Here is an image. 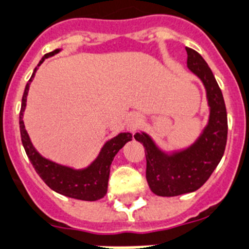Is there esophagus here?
<instances>
[{"label": "esophagus", "mask_w": 249, "mask_h": 249, "mask_svg": "<svg viewBox=\"0 0 249 249\" xmlns=\"http://www.w3.org/2000/svg\"><path fill=\"white\" fill-rule=\"evenodd\" d=\"M141 124V120L137 116H132L128 121V126L131 127V129H136L137 127Z\"/></svg>", "instance_id": "1"}]
</instances>
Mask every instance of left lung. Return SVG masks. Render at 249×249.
I'll return each instance as SVG.
<instances>
[{"instance_id": "8db88e82", "label": "left lung", "mask_w": 249, "mask_h": 249, "mask_svg": "<svg viewBox=\"0 0 249 249\" xmlns=\"http://www.w3.org/2000/svg\"><path fill=\"white\" fill-rule=\"evenodd\" d=\"M185 49L188 68L206 89L210 120L195 144L173 156L159 150L145 133L134 134L144 147L148 185L159 196H178L201 188L220 163L227 142V112L220 86L204 58L191 48Z\"/></svg>"}]
</instances>
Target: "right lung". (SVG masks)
I'll list each match as a JSON object with an SVG mask.
<instances>
[{"instance_id": "1", "label": "right lung", "mask_w": 249, "mask_h": 249, "mask_svg": "<svg viewBox=\"0 0 249 249\" xmlns=\"http://www.w3.org/2000/svg\"><path fill=\"white\" fill-rule=\"evenodd\" d=\"M59 52V49L53 50L50 53L45 54L39 61L38 67L44 61V59L54 55ZM36 67L31 79L27 83L26 89H24L23 97H22V106H20L19 112V129H20V138H22V144H23L24 150L27 156L31 160L32 165L36 169L43 181L49 186L52 190L61 194V195L69 196L72 199L85 200V201H96L106 195L107 193V184H108L109 177V166L112 163L113 158L117 154L118 150L126 144L128 141L132 140L131 133H120L115 138L109 140L104 148L100 152L99 157L90 166L83 170H75L68 166L59 165V164L50 161L48 159L43 158L39 153L34 149L31 140H29L28 133L24 128L23 123V111L26 108L27 95H28L29 85H31L32 79L36 75Z\"/></svg>"}]
</instances>
